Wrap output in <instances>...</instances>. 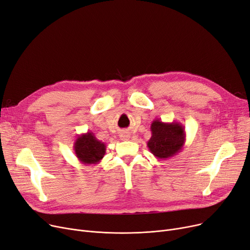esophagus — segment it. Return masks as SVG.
Segmentation results:
<instances>
[{
  "label": "esophagus",
  "instance_id": "obj_1",
  "mask_svg": "<svg viewBox=\"0 0 250 250\" xmlns=\"http://www.w3.org/2000/svg\"><path fill=\"white\" fill-rule=\"evenodd\" d=\"M126 137H127V136H125V134H124V135H123V136H122V138H123V139H125V138H126Z\"/></svg>",
  "mask_w": 250,
  "mask_h": 250
}]
</instances>
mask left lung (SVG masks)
<instances>
[{
    "mask_svg": "<svg viewBox=\"0 0 250 250\" xmlns=\"http://www.w3.org/2000/svg\"><path fill=\"white\" fill-rule=\"evenodd\" d=\"M151 138L147 142L150 152L157 159H167L182 151L186 133L181 123H164L154 119L151 124Z\"/></svg>",
    "mask_w": 250,
    "mask_h": 250,
    "instance_id": "1",
    "label": "left lung"
}]
</instances>
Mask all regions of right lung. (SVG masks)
<instances>
[{
  "label": "right lung",
  "instance_id": "right-lung-1",
  "mask_svg": "<svg viewBox=\"0 0 250 250\" xmlns=\"http://www.w3.org/2000/svg\"><path fill=\"white\" fill-rule=\"evenodd\" d=\"M74 154L83 165H97L102 160L106 145L97 139L92 132L79 135L73 144Z\"/></svg>",
  "mask_w": 250,
  "mask_h": 250
}]
</instances>
